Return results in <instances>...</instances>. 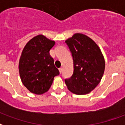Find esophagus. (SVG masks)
Listing matches in <instances>:
<instances>
[{"instance_id": "1", "label": "esophagus", "mask_w": 125, "mask_h": 125, "mask_svg": "<svg viewBox=\"0 0 125 125\" xmlns=\"http://www.w3.org/2000/svg\"><path fill=\"white\" fill-rule=\"evenodd\" d=\"M62 70H63L62 67H60V69H59V71H60V73H62Z\"/></svg>"}]
</instances>
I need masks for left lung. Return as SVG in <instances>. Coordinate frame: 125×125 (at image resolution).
<instances>
[{"mask_svg": "<svg viewBox=\"0 0 125 125\" xmlns=\"http://www.w3.org/2000/svg\"><path fill=\"white\" fill-rule=\"evenodd\" d=\"M73 60V73L65 79L67 88L77 95L90 93L99 83L105 71V60L101 50L93 40L77 33L67 39Z\"/></svg>", "mask_w": 125, "mask_h": 125, "instance_id": "8db88e82", "label": "left lung"}]
</instances>
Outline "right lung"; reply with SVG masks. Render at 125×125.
<instances>
[{"label":"right lung","mask_w":125,"mask_h":125,"mask_svg":"<svg viewBox=\"0 0 125 125\" xmlns=\"http://www.w3.org/2000/svg\"><path fill=\"white\" fill-rule=\"evenodd\" d=\"M54 45V41L38 35L24 48L19 61V73L22 83L31 93L41 95L48 91L54 77L60 74L50 55Z\"/></svg>","instance_id":"1"}]
</instances>
